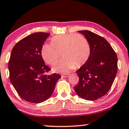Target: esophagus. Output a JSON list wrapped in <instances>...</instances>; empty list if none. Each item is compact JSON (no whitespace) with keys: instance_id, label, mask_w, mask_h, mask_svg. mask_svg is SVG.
Listing matches in <instances>:
<instances>
[{"instance_id":"1","label":"esophagus","mask_w":129,"mask_h":129,"mask_svg":"<svg viewBox=\"0 0 129 129\" xmlns=\"http://www.w3.org/2000/svg\"><path fill=\"white\" fill-rule=\"evenodd\" d=\"M68 76H69V75H62L61 77L62 78H66V77H68Z\"/></svg>"}]
</instances>
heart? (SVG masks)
I'll return each mask as SVG.
<instances>
[{
    "mask_svg": "<svg viewBox=\"0 0 129 129\" xmlns=\"http://www.w3.org/2000/svg\"><path fill=\"white\" fill-rule=\"evenodd\" d=\"M91 47L88 40L77 33L54 36L51 44L42 46L41 55L46 63L54 65L61 55L63 59L52 68L54 72L66 74L75 67L80 68L88 61Z\"/></svg>",
    "mask_w": 129,
    "mask_h": 129,
    "instance_id": "1",
    "label": "heart"
}]
</instances>
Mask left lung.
<instances>
[{"label":"left lung","mask_w":129,"mask_h":129,"mask_svg":"<svg viewBox=\"0 0 129 129\" xmlns=\"http://www.w3.org/2000/svg\"><path fill=\"white\" fill-rule=\"evenodd\" d=\"M88 40L91 54L88 61L77 71L79 82L74 87L84 99L95 101L110 90L117 73V56L105 38L88 30H81Z\"/></svg>","instance_id":"obj_1"}]
</instances>
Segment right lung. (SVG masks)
I'll return each mask as SVG.
<instances>
[{"mask_svg":"<svg viewBox=\"0 0 129 129\" xmlns=\"http://www.w3.org/2000/svg\"><path fill=\"white\" fill-rule=\"evenodd\" d=\"M50 33L38 32L17 42L12 48L8 63L9 78L21 98L28 102L47 101L54 90L58 74L48 75L50 71L41 55L43 44Z\"/></svg>","mask_w":129,"mask_h":129,"instance_id":"right-lung-1","label":"right lung"}]
</instances>
